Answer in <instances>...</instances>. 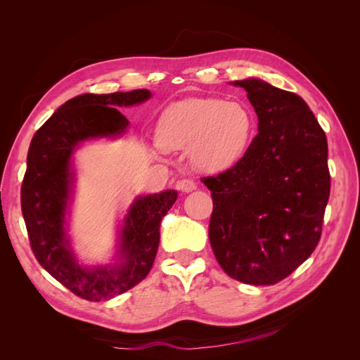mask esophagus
<instances>
[{"instance_id":"34e87169","label":"esophagus","mask_w":360,"mask_h":360,"mask_svg":"<svg viewBox=\"0 0 360 360\" xmlns=\"http://www.w3.org/2000/svg\"><path fill=\"white\" fill-rule=\"evenodd\" d=\"M177 188L181 191V192H184V193H188V192H192V191H195L197 189V184H195V181L193 180H189V179H184V180H180L179 181V184H177Z\"/></svg>"}]
</instances>
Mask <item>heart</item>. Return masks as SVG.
Listing matches in <instances>:
<instances>
[{"label": "heart", "instance_id": "b5f03b06", "mask_svg": "<svg viewBox=\"0 0 360 360\" xmlns=\"http://www.w3.org/2000/svg\"><path fill=\"white\" fill-rule=\"evenodd\" d=\"M255 114L240 101L197 97L169 106L158 124L163 150H189L192 165L217 174L243 159L255 134Z\"/></svg>", "mask_w": 360, "mask_h": 360}]
</instances>
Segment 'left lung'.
<instances>
[{"mask_svg":"<svg viewBox=\"0 0 360 360\" xmlns=\"http://www.w3.org/2000/svg\"><path fill=\"white\" fill-rule=\"evenodd\" d=\"M233 85L248 91L258 135L237 165L201 179L213 198L209 238L228 276L271 285L319 245L330 193L328 139L300 96L259 78Z\"/></svg>","mask_w":360,"mask_h":360,"instance_id":"left-lung-1","label":"left lung"}]
</instances>
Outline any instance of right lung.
Wrapping results in <instances>:
<instances>
[{
    "mask_svg": "<svg viewBox=\"0 0 360 360\" xmlns=\"http://www.w3.org/2000/svg\"><path fill=\"white\" fill-rule=\"evenodd\" d=\"M148 90L81 94L61 105L32 136L20 205L32 252L51 276L90 302L112 299L143 281L155 263L160 221L177 200L176 191L139 195L118 226L114 263H79L68 234L75 186L73 155L85 141L120 138L127 118L120 106L148 101Z\"/></svg>",
    "mask_w": 360,
    "mask_h": 360,
    "instance_id": "1",
    "label": "right lung"
}]
</instances>
